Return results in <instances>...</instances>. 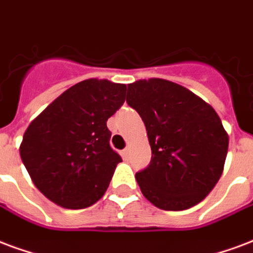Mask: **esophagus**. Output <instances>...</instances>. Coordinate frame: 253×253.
Wrapping results in <instances>:
<instances>
[{"label": "esophagus", "instance_id": "34e87169", "mask_svg": "<svg viewBox=\"0 0 253 253\" xmlns=\"http://www.w3.org/2000/svg\"><path fill=\"white\" fill-rule=\"evenodd\" d=\"M129 153H130V149L128 147L125 148L124 151H123V156H124V159H128L129 157Z\"/></svg>", "mask_w": 253, "mask_h": 253}]
</instances>
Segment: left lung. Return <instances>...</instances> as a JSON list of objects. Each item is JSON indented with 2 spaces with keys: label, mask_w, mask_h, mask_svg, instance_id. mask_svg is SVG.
<instances>
[{
  "label": "left lung",
  "mask_w": 253,
  "mask_h": 253,
  "mask_svg": "<svg viewBox=\"0 0 253 253\" xmlns=\"http://www.w3.org/2000/svg\"><path fill=\"white\" fill-rule=\"evenodd\" d=\"M126 102L145 124L152 159L136 173L142 195L165 211L196 206L223 173L228 134L211 105L178 84L140 80Z\"/></svg>",
  "instance_id": "obj_1"
}]
</instances>
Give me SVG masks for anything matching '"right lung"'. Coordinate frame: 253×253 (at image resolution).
Masks as SVG:
<instances>
[{"instance_id": "1", "label": "right lung", "mask_w": 253, "mask_h": 253, "mask_svg": "<svg viewBox=\"0 0 253 253\" xmlns=\"http://www.w3.org/2000/svg\"><path fill=\"white\" fill-rule=\"evenodd\" d=\"M126 85L76 84L30 123L20 155L39 191L57 206L83 210L105 193L121 157L109 144L108 119L125 101Z\"/></svg>"}]
</instances>
